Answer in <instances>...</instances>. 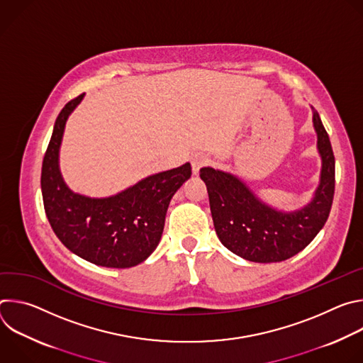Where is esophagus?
<instances>
[{
    "instance_id": "1",
    "label": "esophagus",
    "mask_w": 363,
    "mask_h": 363,
    "mask_svg": "<svg viewBox=\"0 0 363 363\" xmlns=\"http://www.w3.org/2000/svg\"><path fill=\"white\" fill-rule=\"evenodd\" d=\"M208 162H210V160L206 158V157H203V155H195V157H192V160H191L192 172H194V174L199 172V169H201L202 167H205V165H208Z\"/></svg>"
}]
</instances>
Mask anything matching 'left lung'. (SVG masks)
I'll return each instance as SVG.
<instances>
[{"label":"left lung","instance_id":"obj_1","mask_svg":"<svg viewBox=\"0 0 363 363\" xmlns=\"http://www.w3.org/2000/svg\"><path fill=\"white\" fill-rule=\"evenodd\" d=\"M322 178L313 201L303 210L283 214L258 201L235 177L202 168L214 227L220 241L234 254L255 263H279L306 248L328 221L335 195V155L329 135L313 113Z\"/></svg>","mask_w":363,"mask_h":363}]
</instances>
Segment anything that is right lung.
Returning <instances> with one entry per match:
<instances>
[{"label": "right lung", "instance_id": "obj_1", "mask_svg": "<svg viewBox=\"0 0 363 363\" xmlns=\"http://www.w3.org/2000/svg\"><path fill=\"white\" fill-rule=\"evenodd\" d=\"M82 99L79 94L62 109L48 142L41 167L44 211L59 240L79 257L103 267H133L157 248L169 201L191 177V165L147 177L111 198L73 194L57 161L66 121Z\"/></svg>", "mask_w": 363, "mask_h": 363}]
</instances>
